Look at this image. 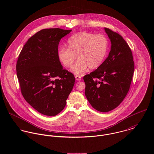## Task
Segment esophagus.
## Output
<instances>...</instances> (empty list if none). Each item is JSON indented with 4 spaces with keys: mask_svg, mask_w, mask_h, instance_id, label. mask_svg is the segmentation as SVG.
<instances>
[{
    "mask_svg": "<svg viewBox=\"0 0 154 154\" xmlns=\"http://www.w3.org/2000/svg\"><path fill=\"white\" fill-rule=\"evenodd\" d=\"M75 79H76V80L78 81H81V76H79V75H76V76H75Z\"/></svg>",
    "mask_w": 154,
    "mask_h": 154,
    "instance_id": "esophagus-1",
    "label": "esophagus"
}]
</instances>
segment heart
<instances>
[{"instance_id":"b5f03b06","label":"heart","mask_w":154,"mask_h":154,"mask_svg":"<svg viewBox=\"0 0 154 154\" xmlns=\"http://www.w3.org/2000/svg\"><path fill=\"white\" fill-rule=\"evenodd\" d=\"M66 44L67 48H59L58 57L63 66L69 67L77 56L78 60L71 68V72L75 75L83 73L88 67L91 69L98 67L103 63L109 49V40L104 35L85 31L72 35Z\"/></svg>"}]
</instances>
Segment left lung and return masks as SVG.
<instances>
[{
    "label": "left lung",
    "mask_w": 154,
    "mask_h": 154,
    "mask_svg": "<svg viewBox=\"0 0 154 154\" xmlns=\"http://www.w3.org/2000/svg\"><path fill=\"white\" fill-rule=\"evenodd\" d=\"M111 43L109 56L96 70L84 76L85 96L95 110L108 112L116 109L126 96L134 73L131 49L123 38L104 28Z\"/></svg>",
    "instance_id": "left-lung-1"
}]
</instances>
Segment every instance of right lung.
<instances>
[{
	"mask_svg": "<svg viewBox=\"0 0 154 154\" xmlns=\"http://www.w3.org/2000/svg\"><path fill=\"white\" fill-rule=\"evenodd\" d=\"M72 30L43 29L23 45L17 63L22 95L39 112L54 116L65 108L75 84L74 75L63 68L58 57L59 43Z\"/></svg>",
	"mask_w": 154,
	"mask_h": 154,
	"instance_id": "1",
	"label": "right lung"
}]
</instances>
